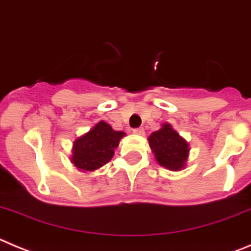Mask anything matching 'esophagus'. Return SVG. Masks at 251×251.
Here are the masks:
<instances>
[{"label":"esophagus","instance_id":"esophagus-1","mask_svg":"<svg viewBox=\"0 0 251 251\" xmlns=\"http://www.w3.org/2000/svg\"><path fill=\"white\" fill-rule=\"evenodd\" d=\"M134 134L136 135H144L145 134V130L142 127H137V128H134Z\"/></svg>","mask_w":251,"mask_h":251}]
</instances>
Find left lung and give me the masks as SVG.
I'll return each instance as SVG.
<instances>
[{
  "instance_id": "left-lung-1",
  "label": "left lung",
  "mask_w": 251,
  "mask_h": 251,
  "mask_svg": "<svg viewBox=\"0 0 251 251\" xmlns=\"http://www.w3.org/2000/svg\"><path fill=\"white\" fill-rule=\"evenodd\" d=\"M149 145L161 166L173 171L184 169L189 156V144L170 124H164L160 130L152 132L149 136Z\"/></svg>"
}]
</instances>
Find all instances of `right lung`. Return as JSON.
I'll use <instances>...</instances> for the list:
<instances>
[{"instance_id":"right-lung-1","label":"right lung","mask_w":251,"mask_h":251,"mask_svg":"<svg viewBox=\"0 0 251 251\" xmlns=\"http://www.w3.org/2000/svg\"><path fill=\"white\" fill-rule=\"evenodd\" d=\"M124 136L125 132L115 131L109 124L100 121L89 132L75 140L71 162L78 170H98L112 159L115 149Z\"/></svg>"}]
</instances>
